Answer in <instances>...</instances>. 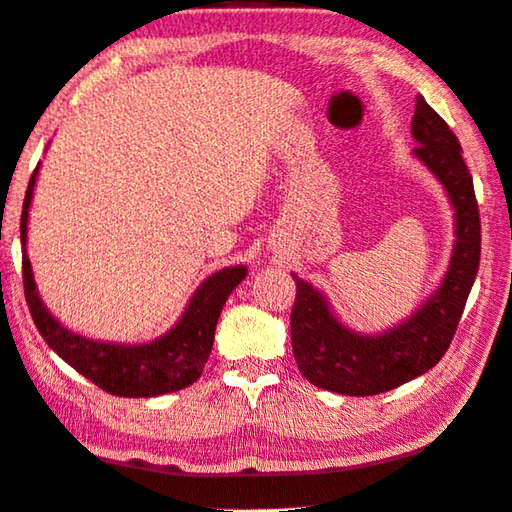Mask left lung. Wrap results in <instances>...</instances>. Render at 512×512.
Instances as JSON below:
<instances>
[{"label":"left lung","instance_id":"left-lung-1","mask_svg":"<svg viewBox=\"0 0 512 512\" xmlns=\"http://www.w3.org/2000/svg\"><path fill=\"white\" fill-rule=\"evenodd\" d=\"M412 134L418 143L414 154L445 185L454 206L457 241L448 275L423 309L401 327L376 338L358 336L342 327L322 293L293 275V356L302 376L329 392L374 396L430 371L448 351L475 284L481 255V219L459 138L425 98L416 100Z\"/></svg>","mask_w":512,"mask_h":512}]
</instances>
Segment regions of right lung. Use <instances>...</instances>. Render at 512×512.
<instances>
[{"mask_svg": "<svg viewBox=\"0 0 512 512\" xmlns=\"http://www.w3.org/2000/svg\"><path fill=\"white\" fill-rule=\"evenodd\" d=\"M37 167L31 174L22 206V280L24 295L29 304L31 318L42 338L62 360L98 385L102 392L125 398L161 396L192 385L203 374L206 360L212 351L219 313L224 309L228 295L246 277L244 266H230L210 275L185 309L179 324L165 333L163 338L147 342V345H111L82 338L78 333L64 329L62 324L46 311L40 295L35 291L33 271L26 257V221L33 199Z\"/></svg>", "mask_w": 512, "mask_h": 512, "instance_id": "1", "label": "right lung"}]
</instances>
